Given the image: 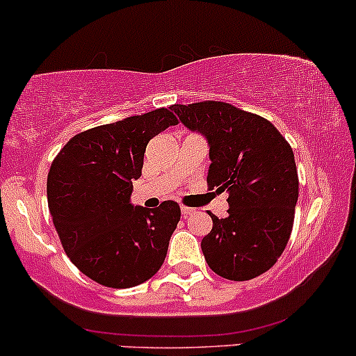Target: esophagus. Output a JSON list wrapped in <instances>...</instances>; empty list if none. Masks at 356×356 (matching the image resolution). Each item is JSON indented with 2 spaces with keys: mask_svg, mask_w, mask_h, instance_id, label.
Returning <instances> with one entry per match:
<instances>
[{
  "mask_svg": "<svg viewBox=\"0 0 356 356\" xmlns=\"http://www.w3.org/2000/svg\"><path fill=\"white\" fill-rule=\"evenodd\" d=\"M181 212H182V216H184V218H187V216H191L192 212H194V209H191V207H186V206H182V207H181Z\"/></svg>",
  "mask_w": 356,
  "mask_h": 356,
  "instance_id": "esophagus-1",
  "label": "esophagus"
}]
</instances>
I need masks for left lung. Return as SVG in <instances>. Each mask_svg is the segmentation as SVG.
Here are the masks:
<instances>
[{"label":"left lung","instance_id":"8db88e82","mask_svg":"<svg viewBox=\"0 0 356 356\" xmlns=\"http://www.w3.org/2000/svg\"><path fill=\"white\" fill-rule=\"evenodd\" d=\"M209 144L207 186L226 191L227 218L211 214L212 229L201 248L216 275L248 281L275 266L295 220L298 170L295 154L266 118L224 102L170 107Z\"/></svg>","mask_w":356,"mask_h":356}]
</instances>
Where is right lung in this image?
<instances>
[{"label": "right lung", "instance_id": "add662e5", "mask_svg": "<svg viewBox=\"0 0 356 356\" xmlns=\"http://www.w3.org/2000/svg\"><path fill=\"white\" fill-rule=\"evenodd\" d=\"M177 125L169 108L127 117L76 134L51 162L48 209L61 246L90 280L108 288H132L164 263L181 207L155 209L130 202L149 140Z\"/></svg>", "mask_w": 356, "mask_h": 356}]
</instances>
